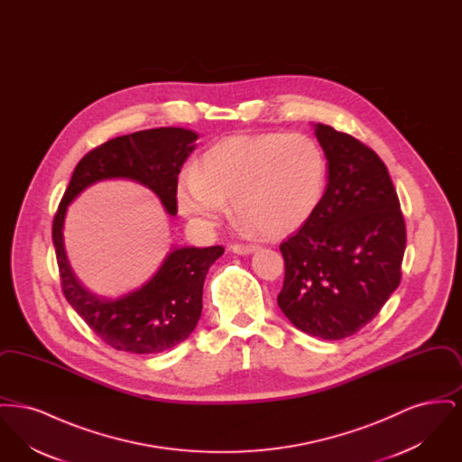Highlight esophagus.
Here are the masks:
<instances>
[{
	"instance_id": "1",
	"label": "esophagus",
	"mask_w": 462,
	"mask_h": 462,
	"mask_svg": "<svg viewBox=\"0 0 462 462\" xmlns=\"http://www.w3.org/2000/svg\"><path fill=\"white\" fill-rule=\"evenodd\" d=\"M230 249H232L234 253H237V254H251V253L258 251L260 245H258V244H232Z\"/></svg>"
}]
</instances>
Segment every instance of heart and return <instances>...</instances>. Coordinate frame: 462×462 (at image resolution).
I'll return each instance as SVG.
<instances>
[{"instance_id": "obj_1", "label": "heart", "mask_w": 462, "mask_h": 462, "mask_svg": "<svg viewBox=\"0 0 462 462\" xmlns=\"http://www.w3.org/2000/svg\"><path fill=\"white\" fill-rule=\"evenodd\" d=\"M328 176L326 152L310 134H239L209 147L181 175L176 202L185 217L213 226L230 199L239 220L264 236H286L315 215Z\"/></svg>"}]
</instances>
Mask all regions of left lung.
<instances>
[{"instance_id":"8db88e82","label":"left lung","mask_w":462,"mask_h":462,"mask_svg":"<svg viewBox=\"0 0 462 462\" xmlns=\"http://www.w3.org/2000/svg\"><path fill=\"white\" fill-rule=\"evenodd\" d=\"M329 176L315 215L286 242L277 303L303 332L343 339L369 324L402 279L405 220L379 155L348 133L315 125Z\"/></svg>"}]
</instances>
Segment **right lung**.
<instances>
[{
  "label": "right lung",
  "instance_id": "obj_1",
  "mask_svg": "<svg viewBox=\"0 0 462 462\" xmlns=\"http://www.w3.org/2000/svg\"><path fill=\"white\" fill-rule=\"evenodd\" d=\"M196 140L198 133L183 128H155L112 138L78 162L55 213L51 237L62 292L89 329L116 350L149 355L185 341L200 319L206 273L225 249L173 247L147 284L117 300L98 298L79 284L67 262L62 236L67 206L100 180L130 178L149 187L175 217L178 175L194 152Z\"/></svg>",
  "mask_w": 462,
  "mask_h": 462
}]
</instances>
